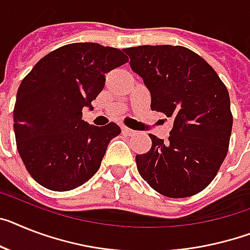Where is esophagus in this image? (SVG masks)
Segmentation results:
<instances>
[{"mask_svg": "<svg viewBox=\"0 0 250 250\" xmlns=\"http://www.w3.org/2000/svg\"><path fill=\"white\" fill-rule=\"evenodd\" d=\"M122 132H123L125 135H128V136L135 135V131L131 128H128V127H125V125H122Z\"/></svg>", "mask_w": 250, "mask_h": 250, "instance_id": "1", "label": "esophagus"}]
</instances>
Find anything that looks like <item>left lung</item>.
I'll return each mask as SVG.
<instances>
[{"label":"left lung","instance_id":"8db88e82","mask_svg":"<svg viewBox=\"0 0 250 250\" xmlns=\"http://www.w3.org/2000/svg\"><path fill=\"white\" fill-rule=\"evenodd\" d=\"M132 71L151 94V109L173 119L167 141L148 135L137 170L156 192L184 198L205 189L226 157L232 128L226 86L206 61L180 45L127 48Z\"/></svg>","mask_w":250,"mask_h":250}]
</instances>
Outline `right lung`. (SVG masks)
<instances>
[{
	"mask_svg": "<svg viewBox=\"0 0 250 250\" xmlns=\"http://www.w3.org/2000/svg\"><path fill=\"white\" fill-rule=\"evenodd\" d=\"M128 62L123 50L98 43H73L50 52L25 76L16 95V146L35 182L64 192L98 171L115 123L96 127L83 121L105 85V73Z\"/></svg>",
	"mask_w": 250,
	"mask_h": 250,
	"instance_id": "right-lung-1",
	"label": "right lung"
}]
</instances>
